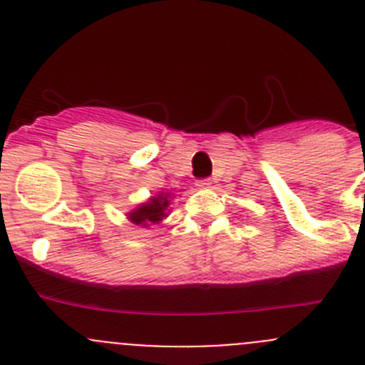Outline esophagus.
Returning a JSON list of instances; mask_svg holds the SVG:
<instances>
[{
    "label": "esophagus",
    "instance_id": "obj_1",
    "mask_svg": "<svg viewBox=\"0 0 365 365\" xmlns=\"http://www.w3.org/2000/svg\"><path fill=\"white\" fill-rule=\"evenodd\" d=\"M210 185H212L210 179H199L197 185H195V186H197V188H201V190H206V188H210Z\"/></svg>",
    "mask_w": 365,
    "mask_h": 365
}]
</instances>
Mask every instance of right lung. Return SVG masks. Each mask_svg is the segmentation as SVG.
Returning <instances> with one entry per match:
<instances>
[{
  "label": "right lung",
  "instance_id": "1",
  "mask_svg": "<svg viewBox=\"0 0 365 365\" xmlns=\"http://www.w3.org/2000/svg\"><path fill=\"white\" fill-rule=\"evenodd\" d=\"M168 206H170V195L159 193V195H153L150 201L138 205L135 210H131L128 214V219L135 225H140V227H150V225H155V222L163 221L166 217Z\"/></svg>",
  "mask_w": 365,
  "mask_h": 365
}]
</instances>
